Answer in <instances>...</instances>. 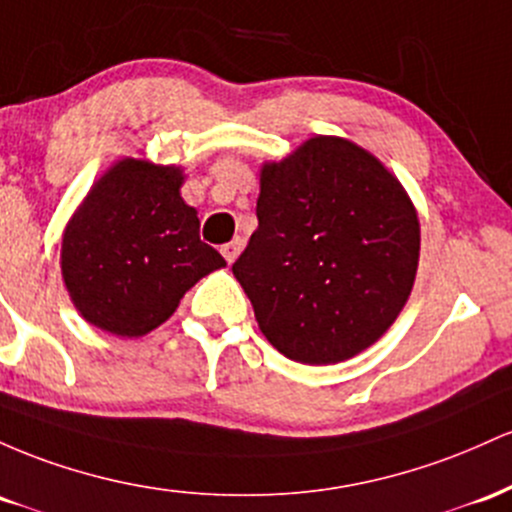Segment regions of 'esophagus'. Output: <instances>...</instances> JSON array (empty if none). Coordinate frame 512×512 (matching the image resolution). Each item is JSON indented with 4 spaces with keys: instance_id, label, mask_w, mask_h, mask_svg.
Instances as JSON below:
<instances>
[{
    "instance_id": "obj_1",
    "label": "esophagus",
    "mask_w": 512,
    "mask_h": 512,
    "mask_svg": "<svg viewBox=\"0 0 512 512\" xmlns=\"http://www.w3.org/2000/svg\"><path fill=\"white\" fill-rule=\"evenodd\" d=\"M241 249H244V239H232V241H229V244H225V246H222V256H225V261L227 263H234V261H237V256L241 254Z\"/></svg>"
}]
</instances>
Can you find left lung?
I'll return each mask as SVG.
<instances>
[{
    "mask_svg": "<svg viewBox=\"0 0 512 512\" xmlns=\"http://www.w3.org/2000/svg\"><path fill=\"white\" fill-rule=\"evenodd\" d=\"M256 217L232 271L285 358L341 363L394 324L416 280L421 227L380 159L343 137H312L263 164Z\"/></svg>",
    "mask_w": 512,
    "mask_h": 512,
    "instance_id": "1",
    "label": "left lung"
}]
</instances>
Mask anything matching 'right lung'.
I'll return each mask as SVG.
<instances>
[{"label": "right lung", "mask_w": 512, "mask_h": 512, "mask_svg": "<svg viewBox=\"0 0 512 512\" xmlns=\"http://www.w3.org/2000/svg\"><path fill=\"white\" fill-rule=\"evenodd\" d=\"M183 171L120 159L94 183L62 237V278L89 324L145 336L200 278L227 266L200 241L198 212L181 198Z\"/></svg>", "instance_id": "obj_1"}]
</instances>
